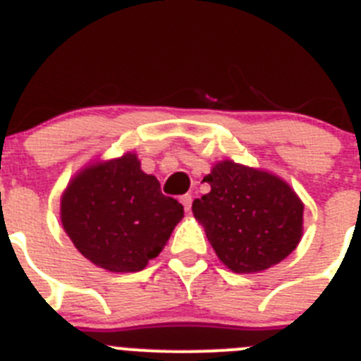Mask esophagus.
Returning <instances> with one entry per match:
<instances>
[{
	"label": "esophagus",
	"mask_w": 361,
	"mask_h": 361,
	"mask_svg": "<svg viewBox=\"0 0 361 361\" xmlns=\"http://www.w3.org/2000/svg\"><path fill=\"white\" fill-rule=\"evenodd\" d=\"M191 202H193V197H191V195H183V197H180V204L184 206L186 213H190L191 211Z\"/></svg>",
	"instance_id": "esophagus-1"
}]
</instances>
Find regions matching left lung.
<instances>
[{"label":"left lung","instance_id":"8db88e82","mask_svg":"<svg viewBox=\"0 0 361 361\" xmlns=\"http://www.w3.org/2000/svg\"><path fill=\"white\" fill-rule=\"evenodd\" d=\"M204 180L211 191L195 198L191 209L227 269L263 272L295 250L304 204L288 183L231 159L214 164Z\"/></svg>","mask_w":361,"mask_h":361}]
</instances>
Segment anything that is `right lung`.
Wrapping results in <instances>:
<instances>
[{
	"mask_svg": "<svg viewBox=\"0 0 361 361\" xmlns=\"http://www.w3.org/2000/svg\"><path fill=\"white\" fill-rule=\"evenodd\" d=\"M184 207L161 193L134 152L97 161L69 180L61 221L78 252L109 272H140L159 256Z\"/></svg>",
	"mask_w": 361,
	"mask_h": 361,
	"instance_id": "right-lung-1",
	"label": "right lung"
}]
</instances>
